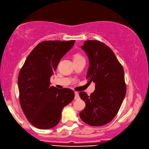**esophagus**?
<instances>
[{
    "label": "esophagus",
    "instance_id": "1",
    "mask_svg": "<svg viewBox=\"0 0 149 149\" xmlns=\"http://www.w3.org/2000/svg\"><path fill=\"white\" fill-rule=\"evenodd\" d=\"M75 94V97H74V100H78V99H79V93L78 92H75L74 93Z\"/></svg>",
    "mask_w": 149,
    "mask_h": 149
}]
</instances>
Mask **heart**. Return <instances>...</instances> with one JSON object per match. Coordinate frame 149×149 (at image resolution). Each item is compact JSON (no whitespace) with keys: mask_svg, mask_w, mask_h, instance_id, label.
<instances>
[{"mask_svg":"<svg viewBox=\"0 0 149 149\" xmlns=\"http://www.w3.org/2000/svg\"><path fill=\"white\" fill-rule=\"evenodd\" d=\"M81 59H84V58L82 55H79V54L76 53L73 56V61H78V60H81Z\"/></svg>","mask_w":149,"mask_h":149,"instance_id":"1","label":"heart"}]
</instances>
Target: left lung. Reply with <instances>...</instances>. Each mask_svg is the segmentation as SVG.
<instances>
[{"instance_id": "obj_1", "label": "left lung", "mask_w": 149, "mask_h": 149, "mask_svg": "<svg viewBox=\"0 0 149 149\" xmlns=\"http://www.w3.org/2000/svg\"><path fill=\"white\" fill-rule=\"evenodd\" d=\"M81 48L88 56L89 67L86 78L95 83L91 95L79 93L86 102L80 112L82 120L91 126H102L113 119L123 102L126 93L124 71L112 49L97 40L85 41Z\"/></svg>"}]
</instances>
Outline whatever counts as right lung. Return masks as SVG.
<instances>
[{
	"mask_svg": "<svg viewBox=\"0 0 149 149\" xmlns=\"http://www.w3.org/2000/svg\"><path fill=\"white\" fill-rule=\"evenodd\" d=\"M74 42L49 40L38 43L20 70L18 86L22 109L28 120L38 129H48L56 125L63 109L74 97L71 89L50 86L53 72Z\"/></svg>",
	"mask_w": 149,
	"mask_h": 149,
	"instance_id": "add662e5",
	"label": "right lung"
}]
</instances>
